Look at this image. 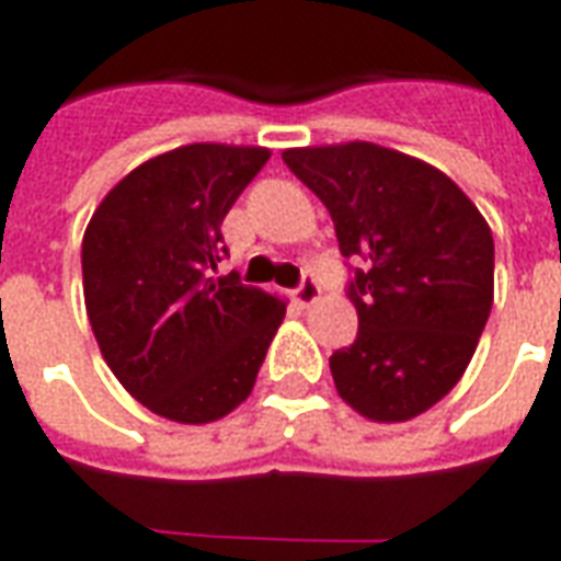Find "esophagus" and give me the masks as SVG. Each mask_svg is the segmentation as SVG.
Instances as JSON below:
<instances>
[{
	"label": "esophagus",
	"mask_w": 561,
	"mask_h": 561,
	"mask_svg": "<svg viewBox=\"0 0 561 561\" xmlns=\"http://www.w3.org/2000/svg\"><path fill=\"white\" fill-rule=\"evenodd\" d=\"M321 297V285L316 282V276H304V282L294 288V300L300 306H312Z\"/></svg>",
	"instance_id": "esophagus-1"
}]
</instances>
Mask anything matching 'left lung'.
<instances>
[{
	"instance_id": "1",
	"label": "left lung",
	"mask_w": 561,
	"mask_h": 561,
	"mask_svg": "<svg viewBox=\"0 0 561 561\" xmlns=\"http://www.w3.org/2000/svg\"><path fill=\"white\" fill-rule=\"evenodd\" d=\"M357 261V340L330 357L340 397L369 421H412L457 385L493 309V233L450 176L352 140L285 149Z\"/></svg>"
}]
</instances>
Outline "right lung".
Here are the masks:
<instances>
[{"label":"right lung","instance_id":"1","mask_svg":"<svg viewBox=\"0 0 561 561\" xmlns=\"http://www.w3.org/2000/svg\"><path fill=\"white\" fill-rule=\"evenodd\" d=\"M270 149L188 144L144 161L107 192L83 233V297L119 385L149 412L209 423L255 388L285 318L276 294L237 273L221 221Z\"/></svg>","mask_w":561,"mask_h":561}]
</instances>
